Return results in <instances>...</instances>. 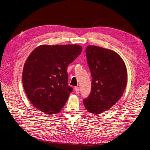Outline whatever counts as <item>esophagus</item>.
Wrapping results in <instances>:
<instances>
[{
  "instance_id": "1",
  "label": "esophagus",
  "mask_w": 150,
  "mask_h": 150,
  "mask_svg": "<svg viewBox=\"0 0 150 150\" xmlns=\"http://www.w3.org/2000/svg\"><path fill=\"white\" fill-rule=\"evenodd\" d=\"M74 91L76 94H79V87H75L74 88Z\"/></svg>"
}]
</instances>
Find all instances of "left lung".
<instances>
[{
    "label": "left lung",
    "instance_id": "8db88e82",
    "mask_svg": "<svg viewBox=\"0 0 150 150\" xmlns=\"http://www.w3.org/2000/svg\"><path fill=\"white\" fill-rule=\"evenodd\" d=\"M86 54L91 73V92L83 100L86 110L99 115L113 106L123 94L127 83L125 63L110 49L88 46Z\"/></svg>",
    "mask_w": 150,
    "mask_h": 150
}]
</instances>
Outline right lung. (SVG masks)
I'll return each mask as SVG.
<instances>
[{
    "label": "right lung",
    "instance_id": "obj_1",
    "mask_svg": "<svg viewBox=\"0 0 150 150\" xmlns=\"http://www.w3.org/2000/svg\"><path fill=\"white\" fill-rule=\"evenodd\" d=\"M79 45H41L24 64L22 84L33 105L47 115L56 114L72 88L67 84V67L82 51Z\"/></svg>",
    "mask_w": 150,
    "mask_h": 150
}]
</instances>
